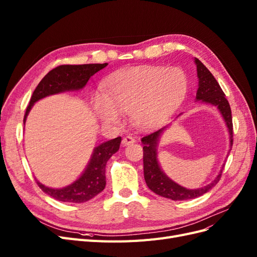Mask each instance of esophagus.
<instances>
[{
	"mask_svg": "<svg viewBox=\"0 0 257 257\" xmlns=\"http://www.w3.org/2000/svg\"><path fill=\"white\" fill-rule=\"evenodd\" d=\"M135 143V139L132 137V136H126L123 138L122 141V145L123 146H128V145H133Z\"/></svg>",
	"mask_w": 257,
	"mask_h": 257,
	"instance_id": "obj_1",
	"label": "esophagus"
}]
</instances>
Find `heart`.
Wrapping results in <instances>:
<instances>
[{"label":"heart","mask_w":257,"mask_h":257,"mask_svg":"<svg viewBox=\"0 0 257 257\" xmlns=\"http://www.w3.org/2000/svg\"><path fill=\"white\" fill-rule=\"evenodd\" d=\"M188 89V77L181 68L138 66L121 71L105 84V96L97 95L93 107L99 120L118 125L121 112L141 131L159 126L181 102Z\"/></svg>","instance_id":"heart-1"}]
</instances>
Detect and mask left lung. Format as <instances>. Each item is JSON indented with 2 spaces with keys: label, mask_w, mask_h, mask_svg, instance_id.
Returning <instances> with one entry per match:
<instances>
[{
  "label": "left lung",
  "mask_w": 257,
  "mask_h": 257,
  "mask_svg": "<svg viewBox=\"0 0 257 257\" xmlns=\"http://www.w3.org/2000/svg\"><path fill=\"white\" fill-rule=\"evenodd\" d=\"M194 62H195L196 64L198 77L196 102L210 104L212 106H215L217 109H219L225 123H226V126L229 133V146L231 147L232 119L228 100L225 98V94L222 91L220 84L217 83L213 75L209 72V69L201 63L198 59L195 58L194 59ZM167 127L168 125L165 127H162L157 132H153V133L149 135H146L142 139V143L144 144V175L148 188L155 194H158V195L173 200L193 199L204 195L205 193L209 192L217 182H219L224 165L220 170L219 175L215 177L214 180L211 183L207 184L206 186H203V188L190 190L179 185L163 172L158 160V145L160 142L161 135L164 133V131Z\"/></svg>",
  "instance_id": "left-lung-1"
}]
</instances>
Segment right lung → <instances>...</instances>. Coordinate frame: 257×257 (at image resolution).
I'll use <instances>...</instances> for the list:
<instances>
[{
  "mask_svg": "<svg viewBox=\"0 0 257 257\" xmlns=\"http://www.w3.org/2000/svg\"><path fill=\"white\" fill-rule=\"evenodd\" d=\"M108 63L103 64H81V65H60L46 75L34 90L29 106L26 110L23 123L26 124L27 116L33 105L38 100L50 95L59 94L67 91H78L84 88L90 77L106 67ZM121 137L105 142L93 149L91 159L81 176L72 184L61 189H53L46 186L40 181L37 184L43 192L52 198L64 201V203L80 204L95 197L105 189L106 176L105 168L107 161L112 154L119 150Z\"/></svg>",
  "mask_w": 257,
  "mask_h": 257,
  "instance_id": "right-lung-1",
  "label": "right lung"
}]
</instances>
